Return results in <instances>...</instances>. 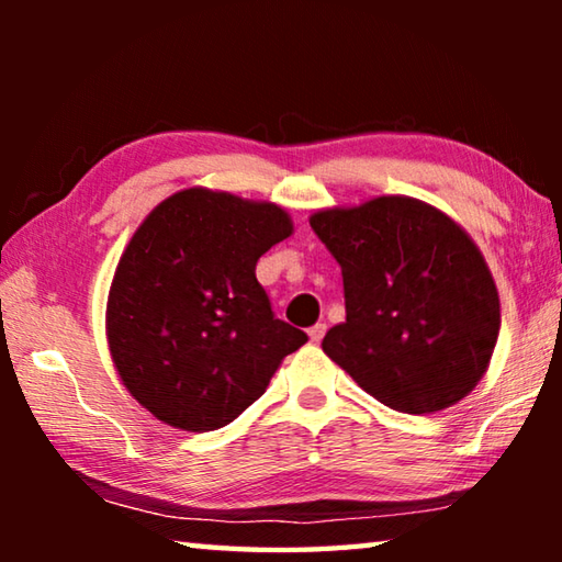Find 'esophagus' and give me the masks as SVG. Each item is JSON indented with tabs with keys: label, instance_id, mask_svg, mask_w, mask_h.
I'll list each match as a JSON object with an SVG mask.
<instances>
[{
	"label": "esophagus",
	"instance_id": "esophagus-1",
	"mask_svg": "<svg viewBox=\"0 0 562 562\" xmlns=\"http://www.w3.org/2000/svg\"><path fill=\"white\" fill-rule=\"evenodd\" d=\"M325 331H327V325H322V322H317L315 327H310L307 335H310V339L317 345V341H322V337H325Z\"/></svg>",
	"mask_w": 562,
	"mask_h": 562
}]
</instances>
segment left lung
I'll use <instances>...</instances> for the list:
<instances>
[{
	"mask_svg": "<svg viewBox=\"0 0 562 562\" xmlns=\"http://www.w3.org/2000/svg\"><path fill=\"white\" fill-rule=\"evenodd\" d=\"M339 262L347 319L322 349L404 414L441 412L486 372L501 327L491 272L449 215L404 195L310 217Z\"/></svg>",
	"mask_w": 562,
	"mask_h": 562,
	"instance_id": "8db88e82",
	"label": "left lung"
}]
</instances>
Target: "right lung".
<instances>
[{
	"label": "right lung",
	"mask_w": 562,
	"mask_h": 562,
	"mask_svg": "<svg viewBox=\"0 0 562 562\" xmlns=\"http://www.w3.org/2000/svg\"><path fill=\"white\" fill-rule=\"evenodd\" d=\"M292 235L282 207L188 188L150 213L113 274V364L140 406L215 431L265 394L307 335L274 317L255 265Z\"/></svg>",
	"instance_id": "right-lung-1"
}]
</instances>
